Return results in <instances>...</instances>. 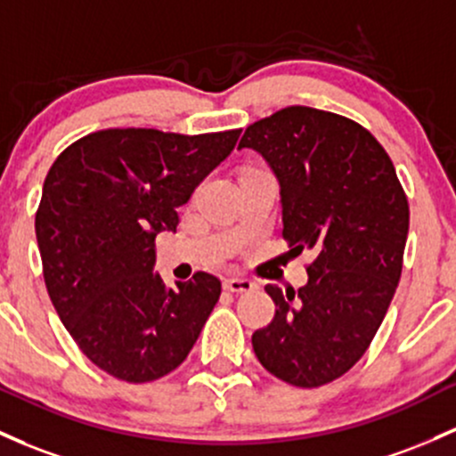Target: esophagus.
<instances>
[{"instance_id": "obj_1", "label": "esophagus", "mask_w": 456, "mask_h": 456, "mask_svg": "<svg viewBox=\"0 0 456 456\" xmlns=\"http://www.w3.org/2000/svg\"><path fill=\"white\" fill-rule=\"evenodd\" d=\"M253 288L255 283L251 279H240V277L224 279V289H227V292H251Z\"/></svg>"}]
</instances>
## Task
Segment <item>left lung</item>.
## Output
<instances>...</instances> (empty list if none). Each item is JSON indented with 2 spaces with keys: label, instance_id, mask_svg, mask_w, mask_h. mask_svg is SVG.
<instances>
[{
  "label": "left lung",
  "instance_id": "obj_1",
  "mask_svg": "<svg viewBox=\"0 0 456 456\" xmlns=\"http://www.w3.org/2000/svg\"><path fill=\"white\" fill-rule=\"evenodd\" d=\"M266 158L281 183L283 240L314 253L309 281L266 285L274 318L253 333L259 363L297 387L346 374L381 327L403 273L409 203L392 159L363 125L288 106L251 123L238 149Z\"/></svg>",
  "mask_w": 456,
  "mask_h": 456
}]
</instances>
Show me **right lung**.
I'll use <instances>...</instances> for the list:
<instances>
[{"label":"right lung","instance_id":"add662e5","mask_svg":"<svg viewBox=\"0 0 456 456\" xmlns=\"http://www.w3.org/2000/svg\"><path fill=\"white\" fill-rule=\"evenodd\" d=\"M240 132L99 129L49 168L34 220L45 285L75 344L103 372L151 383L192 350L220 279L194 273L167 285L153 273L155 236L177 229V208Z\"/></svg>","mask_w":456,"mask_h":456}]
</instances>
